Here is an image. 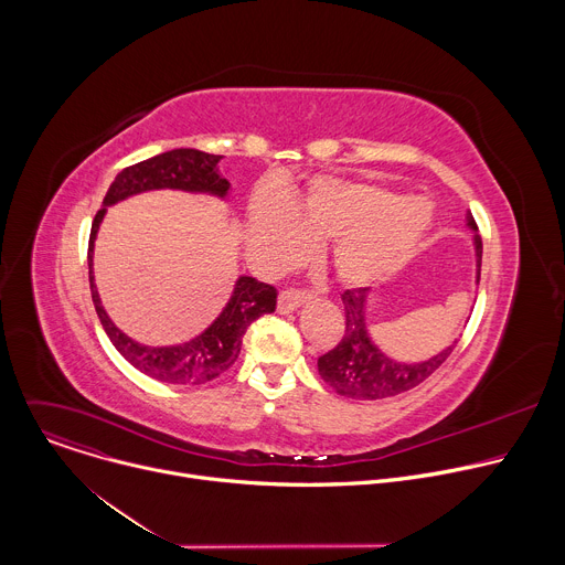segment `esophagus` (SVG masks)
<instances>
[{"instance_id":"1","label":"esophagus","mask_w":565,"mask_h":565,"mask_svg":"<svg viewBox=\"0 0 565 565\" xmlns=\"http://www.w3.org/2000/svg\"><path fill=\"white\" fill-rule=\"evenodd\" d=\"M310 297L303 290H284L277 299V310L279 312H292L297 310L301 303H306Z\"/></svg>"}]
</instances>
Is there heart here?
<instances>
[{
    "label": "heart",
    "mask_w": 565,
    "mask_h": 565,
    "mask_svg": "<svg viewBox=\"0 0 565 565\" xmlns=\"http://www.w3.org/2000/svg\"><path fill=\"white\" fill-rule=\"evenodd\" d=\"M431 214L382 188L317 179L284 203L262 199L248 218V248L257 266L281 270L308 253L310 238H327L335 275L351 286L386 277L427 232Z\"/></svg>",
    "instance_id": "b5f03b06"
}]
</instances>
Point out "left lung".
Listing matches in <instances>:
<instances>
[{
    "instance_id": "8db88e82",
    "label": "left lung",
    "mask_w": 565,
    "mask_h": 565,
    "mask_svg": "<svg viewBox=\"0 0 565 565\" xmlns=\"http://www.w3.org/2000/svg\"><path fill=\"white\" fill-rule=\"evenodd\" d=\"M467 227L473 232V250H476V284L480 281V259H482V241L473 216L467 212ZM369 288H353L342 292L347 329L335 349L317 360L319 375L324 377L340 395L353 399H382L393 397L414 386L423 384L456 349L458 342L449 344L440 353L423 362H397L388 358L369 335L366 327V301Z\"/></svg>"
}]
</instances>
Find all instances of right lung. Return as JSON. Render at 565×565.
Instances as JSON below:
<instances>
[{"label":"right lung","instance_id":"1","mask_svg":"<svg viewBox=\"0 0 565 565\" xmlns=\"http://www.w3.org/2000/svg\"><path fill=\"white\" fill-rule=\"evenodd\" d=\"M221 158L223 156L205 153L199 149H172L125 168L109 185L103 207L92 223L87 262L92 299L100 317V324L116 351L134 369L158 382L205 384L227 371L238 358L241 342H244V335L253 321L266 312H275L277 290L270 284L257 281L255 277H238L225 308L201 335L174 347H147L125 335L103 308L98 288L94 284V244L107 207L134 194L149 190H181L225 199L230 183L218 174Z\"/></svg>","mask_w":565,"mask_h":565}]
</instances>
